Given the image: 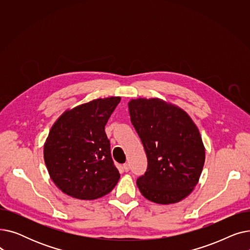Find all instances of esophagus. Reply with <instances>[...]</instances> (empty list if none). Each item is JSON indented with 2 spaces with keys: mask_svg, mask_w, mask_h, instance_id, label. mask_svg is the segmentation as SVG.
Returning <instances> with one entry per match:
<instances>
[{
  "mask_svg": "<svg viewBox=\"0 0 250 250\" xmlns=\"http://www.w3.org/2000/svg\"><path fill=\"white\" fill-rule=\"evenodd\" d=\"M123 168H124V170L125 172H127L128 170H129V165L127 164V163H125V164H124V166H123Z\"/></svg>",
  "mask_w": 250,
  "mask_h": 250,
  "instance_id": "1",
  "label": "esophagus"
}]
</instances>
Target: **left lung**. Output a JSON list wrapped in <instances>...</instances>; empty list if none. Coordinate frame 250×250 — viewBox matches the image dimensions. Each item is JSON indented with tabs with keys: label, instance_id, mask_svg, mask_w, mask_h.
I'll use <instances>...</instances> for the list:
<instances>
[{
	"label": "left lung",
	"instance_id": "left-lung-1",
	"mask_svg": "<svg viewBox=\"0 0 250 250\" xmlns=\"http://www.w3.org/2000/svg\"><path fill=\"white\" fill-rule=\"evenodd\" d=\"M128 109L147 154L148 167L137 179L145 198L173 204L196 186L205 163V148L198 127L182 109L160 99L130 100Z\"/></svg>",
	"mask_w": 250,
	"mask_h": 250
}]
</instances>
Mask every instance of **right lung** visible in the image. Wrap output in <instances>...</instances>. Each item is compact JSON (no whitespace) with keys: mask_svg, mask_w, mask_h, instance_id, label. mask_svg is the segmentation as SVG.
<instances>
[{"mask_svg":"<svg viewBox=\"0 0 250 250\" xmlns=\"http://www.w3.org/2000/svg\"><path fill=\"white\" fill-rule=\"evenodd\" d=\"M121 97L96 99L67 110L52 125L44 145L50 178L80 200L107 194L121 177L111 158L105 125Z\"/></svg>","mask_w":250,"mask_h":250,"instance_id":"1","label":"right lung"}]
</instances>
